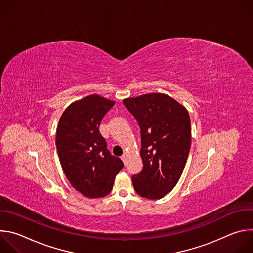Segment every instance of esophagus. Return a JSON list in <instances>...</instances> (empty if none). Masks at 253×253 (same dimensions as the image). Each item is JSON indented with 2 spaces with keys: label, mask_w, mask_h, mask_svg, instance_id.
Returning a JSON list of instances; mask_svg holds the SVG:
<instances>
[{
  "label": "esophagus",
  "mask_w": 253,
  "mask_h": 253,
  "mask_svg": "<svg viewBox=\"0 0 253 253\" xmlns=\"http://www.w3.org/2000/svg\"><path fill=\"white\" fill-rule=\"evenodd\" d=\"M121 159H122V161L124 162V164H126V162H127V156H126L125 154L121 156Z\"/></svg>",
  "instance_id": "esophagus-1"
}]
</instances>
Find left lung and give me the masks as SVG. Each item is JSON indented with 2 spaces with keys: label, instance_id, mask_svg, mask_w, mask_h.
<instances>
[{
  "label": "left lung",
  "instance_id": "8db88e82",
  "mask_svg": "<svg viewBox=\"0 0 253 253\" xmlns=\"http://www.w3.org/2000/svg\"><path fill=\"white\" fill-rule=\"evenodd\" d=\"M141 133L143 169L132 176L137 194L160 199L181 176L191 144V125L185 108L171 97L151 93L123 100Z\"/></svg>",
  "mask_w": 253,
  "mask_h": 253
}]
</instances>
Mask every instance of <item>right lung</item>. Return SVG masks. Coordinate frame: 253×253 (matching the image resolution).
I'll return each instance as SVG.
<instances>
[{
	"mask_svg": "<svg viewBox=\"0 0 253 253\" xmlns=\"http://www.w3.org/2000/svg\"><path fill=\"white\" fill-rule=\"evenodd\" d=\"M115 102L98 95L72 103L62 114L56 147L63 171L71 185L84 196L101 198L113 188L122 160L107 149L99 126Z\"/></svg>",
	"mask_w": 253,
	"mask_h": 253,
	"instance_id": "obj_1",
	"label": "right lung"
}]
</instances>
